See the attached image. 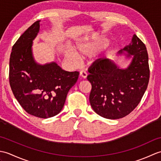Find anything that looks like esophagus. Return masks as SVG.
Wrapping results in <instances>:
<instances>
[{
	"instance_id": "esophagus-1",
	"label": "esophagus",
	"mask_w": 161,
	"mask_h": 161,
	"mask_svg": "<svg viewBox=\"0 0 161 161\" xmlns=\"http://www.w3.org/2000/svg\"><path fill=\"white\" fill-rule=\"evenodd\" d=\"M80 76L84 79H86L87 77V73L86 72V70H81L80 71Z\"/></svg>"
}]
</instances>
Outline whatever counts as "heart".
<instances>
[{"label": "heart", "mask_w": 161, "mask_h": 161, "mask_svg": "<svg viewBox=\"0 0 161 161\" xmlns=\"http://www.w3.org/2000/svg\"><path fill=\"white\" fill-rule=\"evenodd\" d=\"M107 45V41L101 39L92 42H79L77 44L76 51L80 57H91L95 55ZM65 56L73 62H77L79 59V57L76 53L70 49H67L65 51Z\"/></svg>", "instance_id": "obj_1"}]
</instances>
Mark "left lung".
Listing matches in <instances>:
<instances>
[{
    "label": "left lung",
    "instance_id": "8db88e82",
    "mask_svg": "<svg viewBox=\"0 0 161 161\" xmlns=\"http://www.w3.org/2000/svg\"><path fill=\"white\" fill-rule=\"evenodd\" d=\"M131 57L129 66L122 69L114 61L102 58L89 68L87 80L92 85L89 101L94 111L104 118L125 117L137 107L147 88L149 58L146 46L136 35L131 43L118 54Z\"/></svg>",
    "mask_w": 161,
    "mask_h": 161
}]
</instances>
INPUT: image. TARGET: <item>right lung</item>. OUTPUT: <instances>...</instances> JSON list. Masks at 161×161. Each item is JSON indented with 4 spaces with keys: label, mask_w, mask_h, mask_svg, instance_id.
<instances>
[{
    "label": "right lung",
    "mask_w": 161,
    "mask_h": 161,
    "mask_svg": "<svg viewBox=\"0 0 161 161\" xmlns=\"http://www.w3.org/2000/svg\"><path fill=\"white\" fill-rule=\"evenodd\" d=\"M40 22L37 20L29 27L13 46L9 80L14 95L24 110L36 117L48 118L63 108L80 73L64 70L55 62L45 65L35 62L32 46Z\"/></svg>",
    "instance_id": "add662e5"
}]
</instances>
